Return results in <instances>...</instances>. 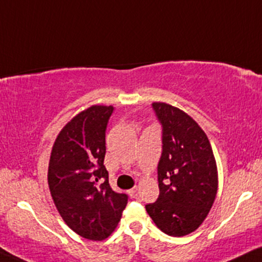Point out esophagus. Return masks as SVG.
Listing matches in <instances>:
<instances>
[{
	"label": "esophagus",
	"mask_w": 262,
	"mask_h": 262,
	"mask_svg": "<svg viewBox=\"0 0 262 262\" xmlns=\"http://www.w3.org/2000/svg\"><path fill=\"white\" fill-rule=\"evenodd\" d=\"M136 193H137V186H135L134 188H131L130 190H128V194H130L131 196L136 195Z\"/></svg>",
	"instance_id": "34e87169"
}]
</instances>
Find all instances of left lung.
Segmentation results:
<instances>
[{"label":"left lung","mask_w":262,"mask_h":262,"mask_svg":"<svg viewBox=\"0 0 262 262\" xmlns=\"http://www.w3.org/2000/svg\"><path fill=\"white\" fill-rule=\"evenodd\" d=\"M153 108L163 125L160 193L146 210L164 233L183 237L204 222L214 204L217 165L208 136L192 116L164 102H154Z\"/></svg>","instance_id":"8db88e82"}]
</instances>
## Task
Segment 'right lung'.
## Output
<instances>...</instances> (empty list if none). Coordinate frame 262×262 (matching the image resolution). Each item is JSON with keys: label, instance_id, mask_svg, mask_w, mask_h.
Listing matches in <instances>:
<instances>
[{"label": "right lung", "instance_id": "obj_1", "mask_svg": "<svg viewBox=\"0 0 262 262\" xmlns=\"http://www.w3.org/2000/svg\"><path fill=\"white\" fill-rule=\"evenodd\" d=\"M113 105L95 104L60 130L48 163V187L63 221L89 241H104L115 231L127 195L109 186L104 164L105 128Z\"/></svg>", "mask_w": 262, "mask_h": 262}]
</instances>
